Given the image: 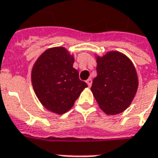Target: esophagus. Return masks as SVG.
<instances>
[{
    "label": "esophagus",
    "instance_id": "34e87169",
    "mask_svg": "<svg viewBox=\"0 0 158 158\" xmlns=\"http://www.w3.org/2000/svg\"><path fill=\"white\" fill-rule=\"evenodd\" d=\"M86 83H87L88 86H89V87H90V86H91V85H92V80H91V79H88L87 80H86Z\"/></svg>",
    "mask_w": 158,
    "mask_h": 158
}]
</instances>
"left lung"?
Returning <instances> with one entry per match:
<instances>
[{
	"instance_id": "1",
	"label": "left lung",
	"mask_w": 158,
	"mask_h": 158,
	"mask_svg": "<svg viewBox=\"0 0 158 158\" xmlns=\"http://www.w3.org/2000/svg\"><path fill=\"white\" fill-rule=\"evenodd\" d=\"M97 76L91 91L103 112L116 115L129 106L139 85L135 68L130 59L119 52L96 56Z\"/></svg>"
}]
</instances>
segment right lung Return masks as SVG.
Listing matches in <instances>:
<instances>
[{
	"mask_svg": "<svg viewBox=\"0 0 158 158\" xmlns=\"http://www.w3.org/2000/svg\"><path fill=\"white\" fill-rule=\"evenodd\" d=\"M73 62V55L59 46L47 49L33 66V89L40 103L52 113L62 114L71 109L88 86L79 79Z\"/></svg>",
	"mask_w": 158,
	"mask_h": 158,
	"instance_id": "right-lung-1",
	"label": "right lung"
}]
</instances>
